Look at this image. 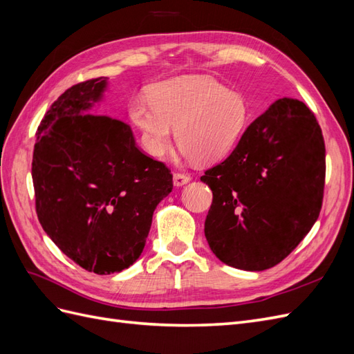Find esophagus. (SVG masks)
Wrapping results in <instances>:
<instances>
[{
    "label": "esophagus",
    "instance_id": "obj_1",
    "mask_svg": "<svg viewBox=\"0 0 354 354\" xmlns=\"http://www.w3.org/2000/svg\"><path fill=\"white\" fill-rule=\"evenodd\" d=\"M173 180H174V186L180 187V186H185L186 183H189L190 177L187 174H185V173H174Z\"/></svg>",
    "mask_w": 354,
    "mask_h": 354
}]
</instances>
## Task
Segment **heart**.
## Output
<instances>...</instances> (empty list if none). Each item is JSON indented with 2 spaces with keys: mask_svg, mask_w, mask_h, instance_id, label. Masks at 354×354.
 <instances>
[{
  "mask_svg": "<svg viewBox=\"0 0 354 354\" xmlns=\"http://www.w3.org/2000/svg\"><path fill=\"white\" fill-rule=\"evenodd\" d=\"M130 116L151 155L168 151L176 125L181 155L209 160L226 153L238 140L248 108L239 93L212 78L196 77L164 82L155 88L153 97L133 99Z\"/></svg>",
  "mask_w": 354,
  "mask_h": 354,
  "instance_id": "heart-1",
  "label": "heart"
}]
</instances>
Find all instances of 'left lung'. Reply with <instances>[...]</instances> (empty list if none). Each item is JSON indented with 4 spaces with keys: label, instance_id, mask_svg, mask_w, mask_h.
<instances>
[{
    "label": "left lung",
    "instance_id": "left-lung-1",
    "mask_svg": "<svg viewBox=\"0 0 354 354\" xmlns=\"http://www.w3.org/2000/svg\"><path fill=\"white\" fill-rule=\"evenodd\" d=\"M325 173L315 113L295 99L274 102L233 152L201 177L212 190L203 229L211 251L242 270L279 264L317 220Z\"/></svg>",
    "mask_w": 354,
    "mask_h": 354
}]
</instances>
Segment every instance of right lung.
Segmentation results:
<instances>
[{
  "label": "right lung",
  "instance_id": "right-lung-1",
  "mask_svg": "<svg viewBox=\"0 0 354 354\" xmlns=\"http://www.w3.org/2000/svg\"><path fill=\"white\" fill-rule=\"evenodd\" d=\"M106 78L72 85L50 106L32 156L42 229L82 269L111 274L140 257L173 174L134 142L128 124L90 113Z\"/></svg>",
  "mask_w": 354,
  "mask_h": 354
}]
</instances>
